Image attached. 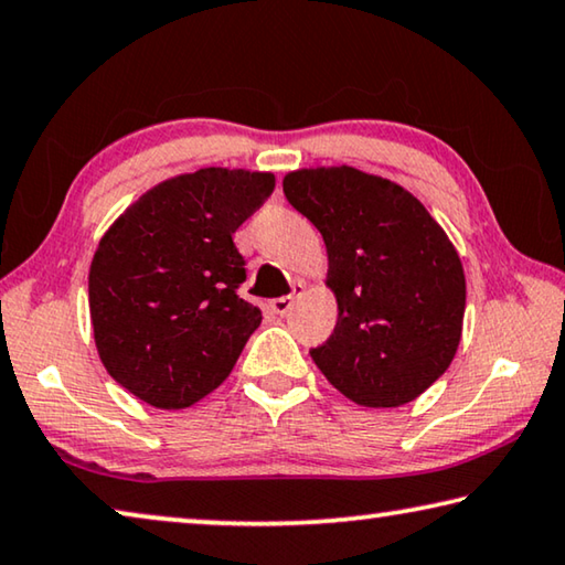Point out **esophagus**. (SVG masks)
I'll return each mask as SVG.
<instances>
[{
    "instance_id": "34e87169",
    "label": "esophagus",
    "mask_w": 565,
    "mask_h": 565,
    "mask_svg": "<svg viewBox=\"0 0 565 565\" xmlns=\"http://www.w3.org/2000/svg\"><path fill=\"white\" fill-rule=\"evenodd\" d=\"M302 290H305V282H295V285H292V295H285V298L270 300V308L277 312V316H285V312H288V310L292 308L295 298H298V295H302Z\"/></svg>"
}]
</instances>
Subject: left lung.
Here are the masks:
<instances>
[{
    "mask_svg": "<svg viewBox=\"0 0 565 565\" xmlns=\"http://www.w3.org/2000/svg\"><path fill=\"white\" fill-rule=\"evenodd\" d=\"M290 205L320 230L338 326L310 355L365 408H397L446 373L460 343L466 275L408 190L353 168L290 172Z\"/></svg>",
    "mask_w": 565,
    "mask_h": 565,
    "instance_id": "left-lung-1",
    "label": "left lung"
}]
</instances>
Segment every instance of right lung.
<instances>
[{
  "label": "right lung",
  "instance_id": "1",
  "mask_svg": "<svg viewBox=\"0 0 565 565\" xmlns=\"http://www.w3.org/2000/svg\"><path fill=\"white\" fill-rule=\"evenodd\" d=\"M270 172L205 168L157 184L102 237L89 267V316L102 363L154 408L215 391L263 312L235 230L273 195Z\"/></svg>",
  "mask_w": 565,
  "mask_h": 565
}]
</instances>
